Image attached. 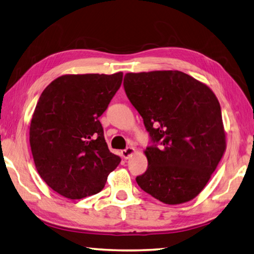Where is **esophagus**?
I'll use <instances>...</instances> for the list:
<instances>
[{"mask_svg":"<svg viewBox=\"0 0 254 254\" xmlns=\"http://www.w3.org/2000/svg\"><path fill=\"white\" fill-rule=\"evenodd\" d=\"M134 153H135V148L132 147V146H128V147L126 148V150H123V151L121 152L122 157L126 158V160H127V158H130Z\"/></svg>","mask_w":254,"mask_h":254,"instance_id":"esophagus-1","label":"esophagus"}]
</instances>
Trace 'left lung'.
Here are the masks:
<instances>
[{
  "label": "left lung",
  "instance_id": "1",
  "mask_svg": "<svg viewBox=\"0 0 254 254\" xmlns=\"http://www.w3.org/2000/svg\"><path fill=\"white\" fill-rule=\"evenodd\" d=\"M128 100L143 118L154 145L147 147L142 190L167 205L199 195L226 151L220 104L203 82L178 70L128 72ZM155 142H161L158 149Z\"/></svg>",
  "mask_w": 254,
  "mask_h": 254
}]
</instances>
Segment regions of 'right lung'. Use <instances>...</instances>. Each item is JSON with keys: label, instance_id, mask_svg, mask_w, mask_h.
<instances>
[{"label": "right lung", "instance_id": "1", "mask_svg": "<svg viewBox=\"0 0 254 254\" xmlns=\"http://www.w3.org/2000/svg\"><path fill=\"white\" fill-rule=\"evenodd\" d=\"M123 72L64 74L45 88L33 113L29 144L44 182L69 199L103 190L121 158L111 153L99 118Z\"/></svg>", "mask_w": 254, "mask_h": 254}]
</instances>
